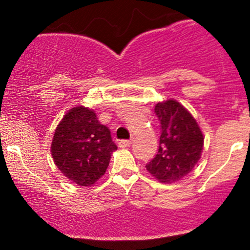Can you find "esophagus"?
Wrapping results in <instances>:
<instances>
[{"mask_svg":"<svg viewBox=\"0 0 250 250\" xmlns=\"http://www.w3.org/2000/svg\"><path fill=\"white\" fill-rule=\"evenodd\" d=\"M132 140H118V146L120 147H129Z\"/></svg>","mask_w":250,"mask_h":250,"instance_id":"obj_1","label":"esophagus"}]
</instances>
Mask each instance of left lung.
<instances>
[{"mask_svg":"<svg viewBox=\"0 0 250 250\" xmlns=\"http://www.w3.org/2000/svg\"><path fill=\"white\" fill-rule=\"evenodd\" d=\"M155 113L161 122L158 152L146 170L162 183H174L197 165L204 138L195 118L176 100L158 103Z\"/></svg>","mask_w":250,"mask_h":250,"instance_id":"left-lung-1","label":"left lung"}]
</instances>
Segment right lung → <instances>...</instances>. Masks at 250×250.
I'll return each mask as SVG.
<instances>
[{
    "label": "right lung",
    "mask_w": 250,
    "mask_h": 250,
    "mask_svg": "<svg viewBox=\"0 0 250 250\" xmlns=\"http://www.w3.org/2000/svg\"><path fill=\"white\" fill-rule=\"evenodd\" d=\"M117 146L93 110L76 106L55 129L50 152L59 170L80 186H92L109 167Z\"/></svg>",
    "instance_id": "add662e5"
}]
</instances>
